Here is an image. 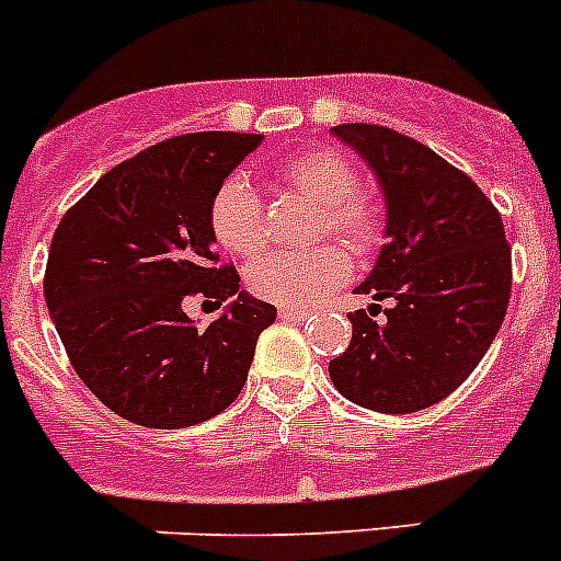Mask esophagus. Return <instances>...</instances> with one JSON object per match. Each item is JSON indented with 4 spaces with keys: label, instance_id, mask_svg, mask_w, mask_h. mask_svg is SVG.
Returning a JSON list of instances; mask_svg holds the SVG:
<instances>
[{
    "label": "esophagus",
    "instance_id": "esophagus-1",
    "mask_svg": "<svg viewBox=\"0 0 561 561\" xmlns=\"http://www.w3.org/2000/svg\"><path fill=\"white\" fill-rule=\"evenodd\" d=\"M306 317H309L306 309H280V320H286V323H300Z\"/></svg>",
    "mask_w": 561,
    "mask_h": 561
}]
</instances>
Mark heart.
I'll list each match as a JSON object with an SVG mask.
<instances>
[{
	"label": "heart",
	"mask_w": 561,
	"mask_h": 561,
	"mask_svg": "<svg viewBox=\"0 0 561 561\" xmlns=\"http://www.w3.org/2000/svg\"><path fill=\"white\" fill-rule=\"evenodd\" d=\"M277 180L314 207H323L320 232H331L359 255L379 244V207L356 196L359 176L345 157L325 148L300 151L280 162ZM210 227L221 250L250 257L264 244V207L244 176H230L216 191ZM351 275L348 255L336 244L309 252H266L247 270V286L257 297L286 309H309Z\"/></svg>",
	"instance_id": "heart-1"
}]
</instances>
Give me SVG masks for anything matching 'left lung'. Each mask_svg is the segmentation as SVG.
Returning <instances> with one entry per match:
<instances>
[{
    "instance_id": "obj_1",
    "label": "left lung",
    "mask_w": 561,
    "mask_h": 561,
    "mask_svg": "<svg viewBox=\"0 0 561 561\" xmlns=\"http://www.w3.org/2000/svg\"><path fill=\"white\" fill-rule=\"evenodd\" d=\"M374 171L385 196V238L356 295L390 296L376 324L348 314L351 345L329 362L334 388L376 413L433 408L478 368L512 295L503 219L463 171L408 134L370 123L331 128Z\"/></svg>"
}]
</instances>
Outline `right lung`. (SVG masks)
<instances>
[{"label": "right lung", "instance_id": "right-lung-1", "mask_svg": "<svg viewBox=\"0 0 561 561\" xmlns=\"http://www.w3.org/2000/svg\"><path fill=\"white\" fill-rule=\"evenodd\" d=\"M264 134H182L121 162L67 213L49 244L44 300L72 368L121 419L182 430L238 399L275 306L216 266L213 196ZM191 294L228 309L196 327Z\"/></svg>", "mask_w": 561, "mask_h": 561}]
</instances>
